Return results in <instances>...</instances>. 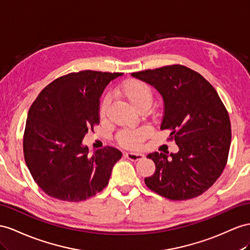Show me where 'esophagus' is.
Segmentation results:
<instances>
[{
	"mask_svg": "<svg viewBox=\"0 0 250 250\" xmlns=\"http://www.w3.org/2000/svg\"><path fill=\"white\" fill-rule=\"evenodd\" d=\"M125 158L130 159V161H133V162H137L139 159L144 158V154H142V153H134V152H126L125 153Z\"/></svg>",
	"mask_w": 250,
	"mask_h": 250,
	"instance_id": "34e87169",
	"label": "esophagus"
}]
</instances>
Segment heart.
<instances>
[{"label": "heart", "mask_w": 250, "mask_h": 250, "mask_svg": "<svg viewBox=\"0 0 250 250\" xmlns=\"http://www.w3.org/2000/svg\"><path fill=\"white\" fill-rule=\"evenodd\" d=\"M118 94L124 97L135 108L150 106L152 102V92L150 86L142 80L131 79L126 80L117 87ZM108 104V98L104 97L99 104V116L104 117ZM149 134L148 127H139L136 130H125L119 133L118 142L126 148H135L143 143V140Z\"/></svg>", "instance_id": "obj_1"}]
</instances>
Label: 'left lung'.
<instances>
[{
	"instance_id": "1",
	"label": "left lung",
	"mask_w": 250,
	"mask_h": 250,
	"mask_svg": "<svg viewBox=\"0 0 250 250\" xmlns=\"http://www.w3.org/2000/svg\"><path fill=\"white\" fill-rule=\"evenodd\" d=\"M131 75L161 93V130H169V139L178 146L170 156L158 152L146 156L156 167L145 178L146 187L172 201L203 194L221 176L231 143L229 115L219 94L201 74L181 64Z\"/></svg>"
}]
</instances>
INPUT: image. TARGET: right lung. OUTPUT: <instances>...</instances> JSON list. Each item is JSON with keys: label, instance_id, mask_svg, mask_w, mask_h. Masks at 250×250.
<instances>
[{"label": "right lung", "instance_id": "right-lung-1", "mask_svg": "<svg viewBox=\"0 0 250 250\" xmlns=\"http://www.w3.org/2000/svg\"><path fill=\"white\" fill-rule=\"evenodd\" d=\"M121 75L70 73L49 83L31 104L23 137L24 158L34 181L47 195L81 202L106 187L123 153L106 146L88 155L82 139L99 124L102 92Z\"/></svg>", "mask_w": 250, "mask_h": 250}]
</instances>
